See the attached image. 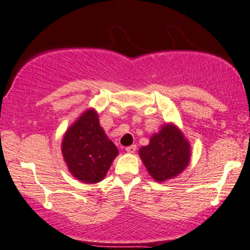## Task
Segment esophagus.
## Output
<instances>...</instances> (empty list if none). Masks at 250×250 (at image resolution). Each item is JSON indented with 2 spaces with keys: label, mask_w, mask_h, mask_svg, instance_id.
Listing matches in <instances>:
<instances>
[{
  "label": "esophagus",
  "mask_w": 250,
  "mask_h": 250,
  "mask_svg": "<svg viewBox=\"0 0 250 250\" xmlns=\"http://www.w3.org/2000/svg\"><path fill=\"white\" fill-rule=\"evenodd\" d=\"M125 149H126V152H127V153L133 154V153H135V150H137V146H135V145H131V146L126 147Z\"/></svg>",
  "instance_id": "1"
}]
</instances>
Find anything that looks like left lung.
Returning <instances> with one entry per match:
<instances>
[{
	"label": "left lung",
	"mask_w": 250,
	"mask_h": 250,
	"mask_svg": "<svg viewBox=\"0 0 250 250\" xmlns=\"http://www.w3.org/2000/svg\"><path fill=\"white\" fill-rule=\"evenodd\" d=\"M139 154L150 176L162 182L186 169L190 160V145L178 128L166 125L150 138L148 146L141 147Z\"/></svg>",
	"instance_id": "obj_1"
}]
</instances>
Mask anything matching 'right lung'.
I'll list each match as a JSON object with an SVG mask.
<instances>
[{
  "label": "right lung",
  "mask_w": 250,
  "mask_h": 250,
  "mask_svg": "<svg viewBox=\"0 0 250 250\" xmlns=\"http://www.w3.org/2000/svg\"><path fill=\"white\" fill-rule=\"evenodd\" d=\"M63 159L69 171L83 183L103 180L118 149L107 139L94 110L85 111L62 140Z\"/></svg>",
  "instance_id": "1"
}]
</instances>
